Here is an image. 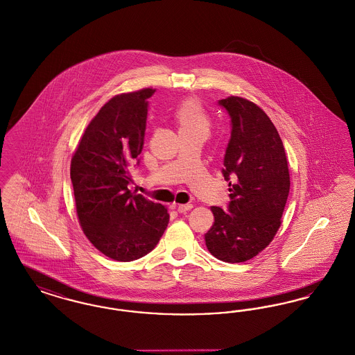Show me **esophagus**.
<instances>
[{
    "mask_svg": "<svg viewBox=\"0 0 355 355\" xmlns=\"http://www.w3.org/2000/svg\"><path fill=\"white\" fill-rule=\"evenodd\" d=\"M192 204H179L178 207H176V209H178V212L179 214H185V212H188V211H191L192 209Z\"/></svg>",
    "mask_w": 355,
    "mask_h": 355,
    "instance_id": "obj_1",
    "label": "esophagus"
}]
</instances>
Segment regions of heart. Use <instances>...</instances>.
I'll list each match as a JSON object with an SVG mask.
<instances>
[{
	"instance_id": "heart-1",
	"label": "heart",
	"mask_w": 355,
	"mask_h": 355,
	"mask_svg": "<svg viewBox=\"0 0 355 355\" xmlns=\"http://www.w3.org/2000/svg\"><path fill=\"white\" fill-rule=\"evenodd\" d=\"M173 122L179 134L204 132L209 130V118L198 99H187L173 111Z\"/></svg>"
}]
</instances>
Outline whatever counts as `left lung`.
<instances>
[{"instance_id": "1", "label": "left lung", "mask_w": 355, "mask_h": 355, "mask_svg": "<svg viewBox=\"0 0 355 355\" xmlns=\"http://www.w3.org/2000/svg\"><path fill=\"white\" fill-rule=\"evenodd\" d=\"M218 105L231 116L223 175L230 182L228 212L211 207L215 221L205 233L209 253L224 262H245L268 247L281 225L291 189L282 140L262 108L241 96Z\"/></svg>"}]
</instances>
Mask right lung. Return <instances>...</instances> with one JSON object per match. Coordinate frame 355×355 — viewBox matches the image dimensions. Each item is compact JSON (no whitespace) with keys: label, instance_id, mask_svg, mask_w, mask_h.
I'll list each match as a JSON object with an SVG mask.
<instances>
[{"label":"right lung","instance_id":"right-lung-1","mask_svg":"<svg viewBox=\"0 0 355 355\" xmlns=\"http://www.w3.org/2000/svg\"><path fill=\"white\" fill-rule=\"evenodd\" d=\"M154 89L112 96L86 127L71 157L78 220L90 243L115 261L150 253L170 221L164 205L131 192L128 166L143 150Z\"/></svg>","mask_w":355,"mask_h":355}]
</instances>
